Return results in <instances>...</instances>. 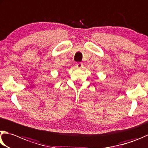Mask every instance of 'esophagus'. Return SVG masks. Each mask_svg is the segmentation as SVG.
<instances>
[{
	"mask_svg": "<svg viewBox=\"0 0 148 148\" xmlns=\"http://www.w3.org/2000/svg\"><path fill=\"white\" fill-rule=\"evenodd\" d=\"M75 66L76 67H77V68H81V67H82V66H83V65H82V63H81V62H79V63L76 64Z\"/></svg>",
	"mask_w": 148,
	"mask_h": 148,
	"instance_id": "34e87169",
	"label": "esophagus"
}]
</instances>
